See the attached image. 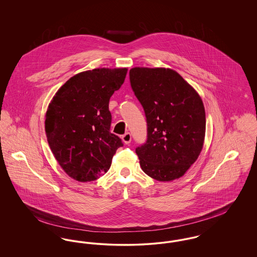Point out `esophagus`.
<instances>
[{"label":"esophagus","instance_id":"obj_1","mask_svg":"<svg viewBox=\"0 0 257 257\" xmlns=\"http://www.w3.org/2000/svg\"><path fill=\"white\" fill-rule=\"evenodd\" d=\"M131 140H132V137H131L130 133H126V134L123 135L122 141L125 145H129L131 143Z\"/></svg>","mask_w":257,"mask_h":257}]
</instances>
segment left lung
Masks as SVG:
<instances>
[{"label": "left lung", "mask_w": 257, "mask_h": 257, "mask_svg": "<svg viewBox=\"0 0 257 257\" xmlns=\"http://www.w3.org/2000/svg\"><path fill=\"white\" fill-rule=\"evenodd\" d=\"M130 82L147 116V144L136 148L142 170L162 182L182 177L203 148L202 99L171 68L134 67Z\"/></svg>", "instance_id": "1"}]
</instances>
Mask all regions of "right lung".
Listing matches in <instances>:
<instances>
[{"label": "right lung", "mask_w": 257, "mask_h": 257, "mask_svg": "<svg viewBox=\"0 0 257 257\" xmlns=\"http://www.w3.org/2000/svg\"><path fill=\"white\" fill-rule=\"evenodd\" d=\"M128 68H95L74 75L58 89L45 114L52 153L74 180H96L110 169L121 140L110 132L109 101Z\"/></svg>", "instance_id": "right-lung-1"}]
</instances>
